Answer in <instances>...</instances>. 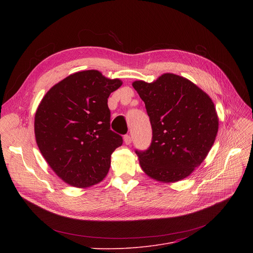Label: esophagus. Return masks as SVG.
<instances>
[{"mask_svg": "<svg viewBox=\"0 0 253 253\" xmlns=\"http://www.w3.org/2000/svg\"><path fill=\"white\" fill-rule=\"evenodd\" d=\"M131 136L129 135V134H126L125 136H124V142L126 143V144H130L131 143Z\"/></svg>", "mask_w": 253, "mask_h": 253, "instance_id": "obj_1", "label": "esophagus"}]
</instances>
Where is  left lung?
I'll return each mask as SVG.
<instances>
[{"label":"left lung","instance_id":"left-lung-1","mask_svg":"<svg viewBox=\"0 0 253 253\" xmlns=\"http://www.w3.org/2000/svg\"><path fill=\"white\" fill-rule=\"evenodd\" d=\"M132 86L145 104L153 130L150 148L135 151L141 169L162 182L188 177L205 160L217 135L213 101L190 80L174 74Z\"/></svg>","mask_w":253,"mask_h":253}]
</instances>
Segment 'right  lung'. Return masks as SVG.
<instances>
[{
	"label": "right lung",
	"instance_id": "1",
	"mask_svg": "<svg viewBox=\"0 0 253 253\" xmlns=\"http://www.w3.org/2000/svg\"><path fill=\"white\" fill-rule=\"evenodd\" d=\"M121 85V80L98 71H82L53 86L40 102L35 115L37 144L68 184L88 188L108 174L111 156L123 143L110 128L108 98Z\"/></svg>",
	"mask_w": 253,
	"mask_h": 253
}]
</instances>
